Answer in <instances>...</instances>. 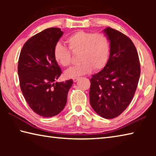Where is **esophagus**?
<instances>
[{
	"label": "esophagus",
	"instance_id": "1",
	"mask_svg": "<svg viewBox=\"0 0 156 156\" xmlns=\"http://www.w3.org/2000/svg\"><path fill=\"white\" fill-rule=\"evenodd\" d=\"M78 80H79V78H78V77H77V78H73V81L74 82V83H76V82H77Z\"/></svg>",
	"mask_w": 156,
	"mask_h": 156
}]
</instances>
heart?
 I'll return each instance as SVG.
<instances>
[{"label": "heart", "instance_id": "obj_1", "mask_svg": "<svg viewBox=\"0 0 156 156\" xmlns=\"http://www.w3.org/2000/svg\"><path fill=\"white\" fill-rule=\"evenodd\" d=\"M67 43L73 53H79L78 61L80 62L66 72L67 77L85 74L92 68L98 71L106 66L110 54V42L105 34L78 31L67 37ZM54 57L62 67H67L72 60L70 50L61 43L55 45Z\"/></svg>", "mask_w": 156, "mask_h": 156}]
</instances>
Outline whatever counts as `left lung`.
<instances>
[{
  "label": "left lung",
  "mask_w": 156,
  "mask_h": 156,
  "mask_svg": "<svg viewBox=\"0 0 156 156\" xmlns=\"http://www.w3.org/2000/svg\"><path fill=\"white\" fill-rule=\"evenodd\" d=\"M103 31L110 42L109 58L103 69L90 79L89 101L99 115L112 119L120 115L133 99L140 65L130 38L111 27Z\"/></svg>",
  "instance_id": "1"
}]
</instances>
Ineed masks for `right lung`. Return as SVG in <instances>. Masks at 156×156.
Listing matches in <instances>:
<instances>
[{
	"mask_svg": "<svg viewBox=\"0 0 156 156\" xmlns=\"http://www.w3.org/2000/svg\"><path fill=\"white\" fill-rule=\"evenodd\" d=\"M63 35L51 27L30 38L21 50L18 65L20 87L26 101L37 114L56 115L65 107L72 80L55 82L61 69L54 57V47Z\"/></svg>",
	"mask_w": 156,
	"mask_h": 156,
	"instance_id": "obj_1",
	"label": "right lung"
}]
</instances>
